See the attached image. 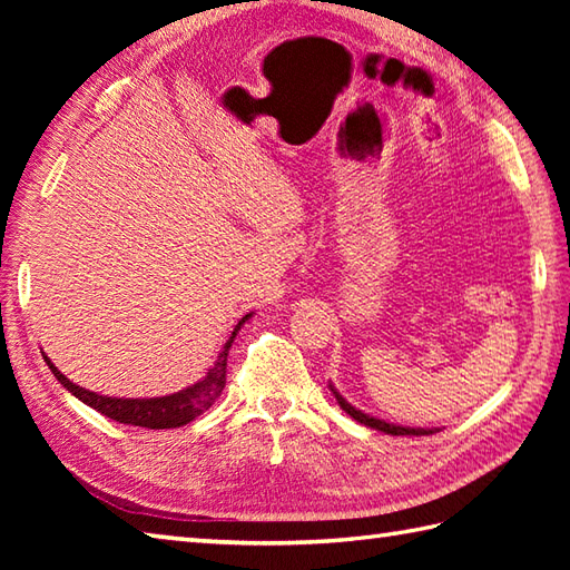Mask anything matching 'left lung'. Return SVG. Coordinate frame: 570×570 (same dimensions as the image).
I'll return each instance as SVG.
<instances>
[{"instance_id": "1", "label": "left lung", "mask_w": 570, "mask_h": 570, "mask_svg": "<svg viewBox=\"0 0 570 570\" xmlns=\"http://www.w3.org/2000/svg\"><path fill=\"white\" fill-rule=\"evenodd\" d=\"M328 386H331V392L335 394L337 404H341V409L345 411V414H350V416H353V419H355V421H360V423H365V426H370V429H377V431L392 433V435H429V433H433V429H411V426H396V423H390V421H384V419H374V416L365 414V411L355 409L353 404H347V402H345V396H343L341 392H337L333 384H328Z\"/></svg>"}]
</instances>
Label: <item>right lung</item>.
<instances>
[{
    "instance_id": "right-lung-1",
    "label": "right lung",
    "mask_w": 570,
    "mask_h": 570,
    "mask_svg": "<svg viewBox=\"0 0 570 570\" xmlns=\"http://www.w3.org/2000/svg\"><path fill=\"white\" fill-rule=\"evenodd\" d=\"M249 318H252V313H247V316L235 325L233 335H229V341L220 350V355H217L215 365L208 370V374H205L203 380L186 386V390H180L176 394H166V396H151V399L102 396L98 392L85 390V386L72 384L66 374L53 365L51 360H48L46 355H43V360H46V365L51 367L53 377L63 384L72 396H78L82 404L98 409L100 414H105L107 419H115L119 423H127V426H141V429H178V426H186V423H190L196 416H200L203 411H208L215 404V399L223 394L227 353H229V347H233L237 331Z\"/></svg>"
}]
</instances>
